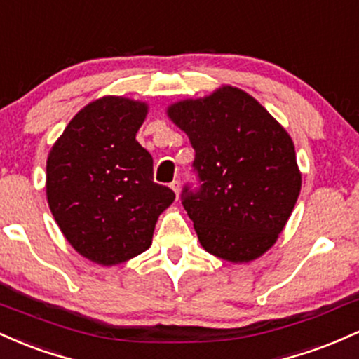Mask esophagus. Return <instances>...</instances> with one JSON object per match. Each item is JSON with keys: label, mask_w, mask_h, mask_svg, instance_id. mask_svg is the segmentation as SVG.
I'll return each mask as SVG.
<instances>
[{"label": "esophagus", "mask_w": 359, "mask_h": 359, "mask_svg": "<svg viewBox=\"0 0 359 359\" xmlns=\"http://www.w3.org/2000/svg\"><path fill=\"white\" fill-rule=\"evenodd\" d=\"M169 187H171V190L176 193V196H180V181H172Z\"/></svg>", "instance_id": "obj_1"}]
</instances>
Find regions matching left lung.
Returning <instances> with one entry per match:
<instances>
[{
    "mask_svg": "<svg viewBox=\"0 0 359 359\" xmlns=\"http://www.w3.org/2000/svg\"><path fill=\"white\" fill-rule=\"evenodd\" d=\"M166 114L195 149L201 187L184 188L183 207L201 248L236 264L263 256L300 195L292 137L257 100L229 84L169 104Z\"/></svg>",
    "mask_w": 359,
    "mask_h": 359,
    "instance_id": "8db88e82",
    "label": "left lung"
}]
</instances>
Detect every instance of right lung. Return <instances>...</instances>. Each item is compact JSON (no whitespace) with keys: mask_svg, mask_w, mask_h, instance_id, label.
<instances>
[{"mask_svg":"<svg viewBox=\"0 0 359 359\" xmlns=\"http://www.w3.org/2000/svg\"><path fill=\"white\" fill-rule=\"evenodd\" d=\"M149 104L102 96L74 116L47 156L46 193L60 232L83 257L115 266L152 244L175 193L152 180V156L135 140Z\"/></svg>","mask_w":359,"mask_h":359,"instance_id":"1","label":"right lung"}]
</instances>
